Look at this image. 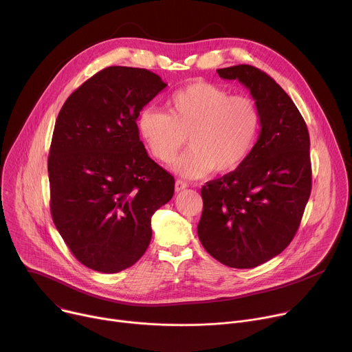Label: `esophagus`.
<instances>
[{"mask_svg": "<svg viewBox=\"0 0 352 352\" xmlns=\"http://www.w3.org/2000/svg\"><path fill=\"white\" fill-rule=\"evenodd\" d=\"M187 187H188V184L186 182H183V180H176V183H175V191L176 192H179V191H182V190H184Z\"/></svg>", "mask_w": 352, "mask_h": 352, "instance_id": "34e87169", "label": "esophagus"}]
</instances>
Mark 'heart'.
Instances as JSON below:
<instances>
[{"label":"heart","mask_w":352,"mask_h":352,"mask_svg":"<svg viewBox=\"0 0 352 352\" xmlns=\"http://www.w3.org/2000/svg\"><path fill=\"white\" fill-rule=\"evenodd\" d=\"M168 114L147 107L138 117V132L150 154L169 164L188 136L190 150L173 170L186 179H201L216 170L238 169L250 155L260 129V111L246 96H232L224 88L192 82L166 102Z\"/></svg>","instance_id":"1"}]
</instances>
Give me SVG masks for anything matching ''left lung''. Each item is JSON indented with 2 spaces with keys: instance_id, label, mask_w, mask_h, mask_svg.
<instances>
[{
  "instance_id": "obj_1",
  "label": "left lung",
  "mask_w": 352,
  "mask_h": 352,
  "mask_svg": "<svg viewBox=\"0 0 352 352\" xmlns=\"http://www.w3.org/2000/svg\"><path fill=\"white\" fill-rule=\"evenodd\" d=\"M217 74L250 92L261 129L238 169L202 187L197 230L212 257L232 268H253L278 256L300 226L311 194L309 136L292 99L264 72L239 65Z\"/></svg>"
}]
</instances>
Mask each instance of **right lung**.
<instances>
[{"instance_id": "1", "label": "right lung", "mask_w": 352, "mask_h": 352, "mask_svg": "<svg viewBox=\"0 0 352 352\" xmlns=\"http://www.w3.org/2000/svg\"><path fill=\"white\" fill-rule=\"evenodd\" d=\"M165 88L146 69L111 66L76 89L58 116L48 157L51 213L91 270L133 265L150 245L151 216L173 197V176L148 157L136 124Z\"/></svg>"}]
</instances>
